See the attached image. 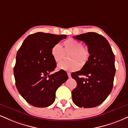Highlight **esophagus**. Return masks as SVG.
Here are the masks:
<instances>
[{
	"mask_svg": "<svg viewBox=\"0 0 128 128\" xmlns=\"http://www.w3.org/2000/svg\"><path fill=\"white\" fill-rule=\"evenodd\" d=\"M67 74H68V78H71V73H69V72H68V73H67Z\"/></svg>",
	"mask_w": 128,
	"mask_h": 128,
	"instance_id": "esophagus-1",
	"label": "esophagus"
}]
</instances>
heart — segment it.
<instances>
[{
  "instance_id": "1",
  "label": "heart",
  "mask_w": 128,
  "mask_h": 128,
  "mask_svg": "<svg viewBox=\"0 0 128 128\" xmlns=\"http://www.w3.org/2000/svg\"><path fill=\"white\" fill-rule=\"evenodd\" d=\"M64 49L60 44H55L52 47L50 53L53 59L56 62H60L63 59L66 53H70L69 60L71 61H63L58 65L59 70L75 72L81 66L88 62L90 58V52L88 48L83 46L82 43L73 38H69L63 42Z\"/></svg>"
}]
</instances>
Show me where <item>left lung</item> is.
<instances>
[{
	"instance_id": "8db88e82",
	"label": "left lung",
	"mask_w": 128,
	"mask_h": 128,
	"mask_svg": "<svg viewBox=\"0 0 128 128\" xmlns=\"http://www.w3.org/2000/svg\"><path fill=\"white\" fill-rule=\"evenodd\" d=\"M73 38L85 43L90 55L80 70L72 73L77 82L72 92L73 101L80 107H96L105 101L113 89L116 73L114 55L108 42L102 35L88 32Z\"/></svg>"
}]
</instances>
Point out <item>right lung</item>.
<instances>
[{"label": "right lung", "mask_w": 128, "mask_h": 128, "mask_svg": "<svg viewBox=\"0 0 128 128\" xmlns=\"http://www.w3.org/2000/svg\"><path fill=\"white\" fill-rule=\"evenodd\" d=\"M66 38L65 34L38 32L29 35L18 50L14 68L15 84L20 95L30 105L36 107L51 105L56 90L68 79L64 70L49 74L56 66L50 53L52 47Z\"/></svg>", "instance_id": "add662e5"}]
</instances>
